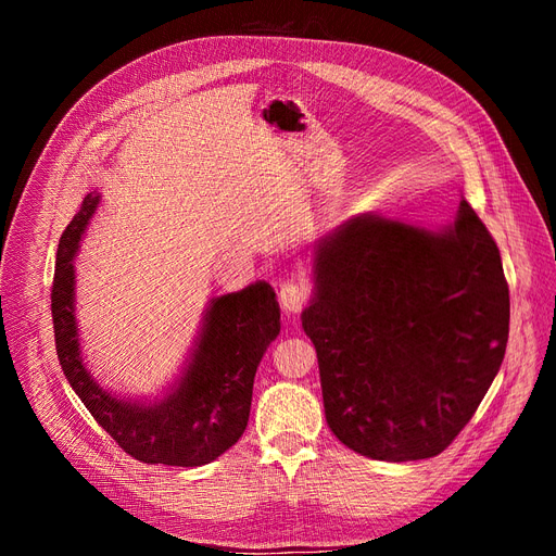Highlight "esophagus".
Here are the masks:
<instances>
[{
  "label": "esophagus",
  "mask_w": 556,
  "mask_h": 556,
  "mask_svg": "<svg viewBox=\"0 0 556 556\" xmlns=\"http://www.w3.org/2000/svg\"><path fill=\"white\" fill-rule=\"evenodd\" d=\"M304 300H307V289L298 281H286L279 289V302L286 314H295L302 309Z\"/></svg>",
  "instance_id": "esophagus-1"
}]
</instances>
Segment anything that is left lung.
<instances>
[{
  "mask_svg": "<svg viewBox=\"0 0 556 556\" xmlns=\"http://www.w3.org/2000/svg\"><path fill=\"white\" fill-rule=\"evenodd\" d=\"M302 328L326 420L351 451L408 462L443 453L473 418L508 344L498 247L462 201L445 230L365 214L318 242Z\"/></svg>",
  "mask_w": 556,
  "mask_h": 556,
  "instance_id": "8db88e82",
  "label": "left lung"
}]
</instances>
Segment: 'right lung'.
<instances>
[{
  "instance_id": "obj_1",
  "label": "right lung",
  "mask_w": 556,
  "mask_h": 556,
  "mask_svg": "<svg viewBox=\"0 0 556 556\" xmlns=\"http://www.w3.org/2000/svg\"><path fill=\"white\" fill-rule=\"evenodd\" d=\"M97 203L99 195H85L58 247L50 309L62 371L124 453L146 464L201 467L236 445L244 432L258 363L281 328L279 302L267 283H252L240 293L212 300L193 361L164 402L146 406L113 397L83 365L74 316L71 261Z\"/></svg>"
}]
</instances>
